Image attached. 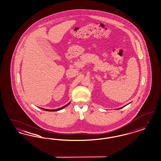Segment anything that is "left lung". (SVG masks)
I'll list each match as a JSON object with an SVG mask.
<instances>
[{"instance_id": "1", "label": "left lung", "mask_w": 161, "mask_h": 161, "mask_svg": "<svg viewBox=\"0 0 161 161\" xmlns=\"http://www.w3.org/2000/svg\"><path fill=\"white\" fill-rule=\"evenodd\" d=\"M123 107H121V108H123Z\"/></svg>"}]
</instances>
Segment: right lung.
<instances>
[{
    "label": "right lung",
    "instance_id": "add662e5",
    "mask_svg": "<svg viewBox=\"0 0 161 161\" xmlns=\"http://www.w3.org/2000/svg\"><path fill=\"white\" fill-rule=\"evenodd\" d=\"M70 103H69L68 104H66V105H65L64 106H63V107H61V108H57V109H52V110H50V109H45V108H42V110H46V111H49V112H55V111H58V110H61L62 108H64L65 107H66L68 104H69Z\"/></svg>",
    "mask_w": 161,
    "mask_h": 161
}]
</instances>
